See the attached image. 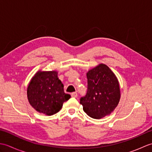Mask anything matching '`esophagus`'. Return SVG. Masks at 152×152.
I'll list each match as a JSON object with an SVG mask.
<instances>
[{
	"label": "esophagus",
	"instance_id": "34e87169",
	"mask_svg": "<svg viewBox=\"0 0 152 152\" xmlns=\"http://www.w3.org/2000/svg\"><path fill=\"white\" fill-rule=\"evenodd\" d=\"M71 96H72V97H73V98H77V96H78V94H77V93H76V92H74L72 93V94H71Z\"/></svg>",
	"mask_w": 152,
	"mask_h": 152
}]
</instances>
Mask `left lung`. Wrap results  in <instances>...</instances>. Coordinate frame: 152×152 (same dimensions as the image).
Returning a JSON list of instances; mask_svg holds the SVG:
<instances>
[{"label":"left lung","instance_id":"1","mask_svg":"<svg viewBox=\"0 0 152 152\" xmlns=\"http://www.w3.org/2000/svg\"><path fill=\"white\" fill-rule=\"evenodd\" d=\"M88 91L80 99L87 114L94 119L109 115L117 107L121 97L117 77L104 64H99L87 72Z\"/></svg>","mask_w":152,"mask_h":152}]
</instances>
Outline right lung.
<instances>
[{
    "label": "right lung",
    "mask_w": 152,
    "mask_h": 152,
    "mask_svg": "<svg viewBox=\"0 0 152 152\" xmlns=\"http://www.w3.org/2000/svg\"><path fill=\"white\" fill-rule=\"evenodd\" d=\"M56 70H39L28 83L27 93L28 102L34 110L47 115L56 114L64 102L70 98L64 92L63 84Z\"/></svg>",
    "instance_id": "obj_1"
}]
</instances>
